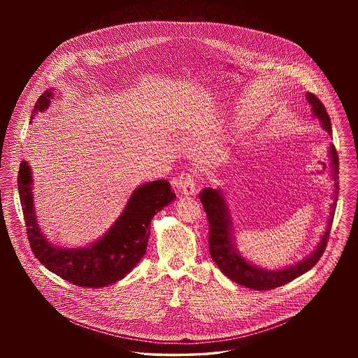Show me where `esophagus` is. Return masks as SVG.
<instances>
[{
    "instance_id": "obj_1",
    "label": "esophagus",
    "mask_w": 358,
    "mask_h": 358,
    "mask_svg": "<svg viewBox=\"0 0 358 358\" xmlns=\"http://www.w3.org/2000/svg\"><path fill=\"white\" fill-rule=\"evenodd\" d=\"M178 185L181 187L182 193L185 196H193L196 194L197 189H196V181H194V176L193 174H187L184 177H181L178 180Z\"/></svg>"
}]
</instances>
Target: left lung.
<instances>
[{"label": "left lung", "mask_w": 358, "mask_h": 358, "mask_svg": "<svg viewBox=\"0 0 358 358\" xmlns=\"http://www.w3.org/2000/svg\"><path fill=\"white\" fill-rule=\"evenodd\" d=\"M307 102L311 104V111L314 118L321 122V126L324 131L331 134V123L329 114L326 113L322 102L313 94H307ZM329 158H330V176L334 181L333 189V203L330 205V216L327 219V227L324 235L315 250L307 255L305 259L299 260L298 263H294L283 268L268 270L257 267L254 263L248 262L245 257H243L238 252L236 247V238L234 236V227L229 215V209L225 201V196L222 194V189H212L205 187L200 193V200L204 205L205 213L209 222V254L216 263V266L225 273L231 280L236 282L248 289H271L275 287H280L295 278L307 273L310 268H313L320 257L324 254L329 234L331 229V222L334 217L337 199H338V155L334 145L330 143L329 146Z\"/></svg>", "instance_id": "8db88e82"}]
</instances>
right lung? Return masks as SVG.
Listing matches in <instances>:
<instances>
[{"instance_id": "1", "label": "right lung", "mask_w": 358, "mask_h": 358, "mask_svg": "<svg viewBox=\"0 0 358 358\" xmlns=\"http://www.w3.org/2000/svg\"><path fill=\"white\" fill-rule=\"evenodd\" d=\"M55 94V88L41 94L34 104L31 122L50 107ZM32 185V169L22 161L18 171V193L34 256L51 273L69 283L91 289L113 285L136 267L146 252L152 219L176 200L166 180L142 184L134 189L120 217L102 238L85 247L69 248L53 245L41 232L36 220Z\"/></svg>"}]
</instances>
